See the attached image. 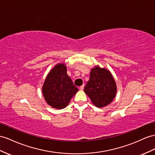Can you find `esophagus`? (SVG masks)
Segmentation results:
<instances>
[{
    "label": "esophagus",
    "instance_id": "1",
    "mask_svg": "<svg viewBox=\"0 0 155 155\" xmlns=\"http://www.w3.org/2000/svg\"><path fill=\"white\" fill-rule=\"evenodd\" d=\"M84 82H83L82 85L80 86V90H83V89H84Z\"/></svg>",
    "mask_w": 155,
    "mask_h": 155
}]
</instances>
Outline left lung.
<instances>
[{
	"label": "left lung",
	"mask_w": 155,
	"mask_h": 155,
	"mask_svg": "<svg viewBox=\"0 0 155 155\" xmlns=\"http://www.w3.org/2000/svg\"><path fill=\"white\" fill-rule=\"evenodd\" d=\"M78 91L67 75L65 63H58L50 71L42 88L46 102L58 109L65 108Z\"/></svg>",
	"instance_id": "8db88e82"
}]
</instances>
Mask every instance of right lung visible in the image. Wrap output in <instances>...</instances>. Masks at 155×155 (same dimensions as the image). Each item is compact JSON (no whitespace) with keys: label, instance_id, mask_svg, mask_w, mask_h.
<instances>
[{"label":"right lung","instance_id":"right-lung-1","mask_svg":"<svg viewBox=\"0 0 155 155\" xmlns=\"http://www.w3.org/2000/svg\"><path fill=\"white\" fill-rule=\"evenodd\" d=\"M117 84L110 71L96 65L91 69L90 80L84 92L97 107H104L111 103L117 94Z\"/></svg>","mask_w":155,"mask_h":155}]
</instances>
